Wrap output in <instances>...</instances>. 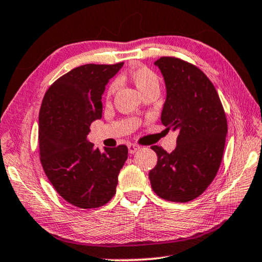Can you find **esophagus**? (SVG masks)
<instances>
[{"mask_svg": "<svg viewBox=\"0 0 262 262\" xmlns=\"http://www.w3.org/2000/svg\"><path fill=\"white\" fill-rule=\"evenodd\" d=\"M127 148H128V152L131 154H135L136 151H137V150L139 149V146L138 145H136V144H132V143H130V144L127 145Z\"/></svg>", "mask_w": 262, "mask_h": 262, "instance_id": "34e87169", "label": "esophagus"}]
</instances>
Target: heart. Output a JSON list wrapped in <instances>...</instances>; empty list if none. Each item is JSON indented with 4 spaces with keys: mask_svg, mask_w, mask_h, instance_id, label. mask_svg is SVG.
<instances>
[{
    "mask_svg": "<svg viewBox=\"0 0 262 262\" xmlns=\"http://www.w3.org/2000/svg\"><path fill=\"white\" fill-rule=\"evenodd\" d=\"M128 76H130L131 81L134 82V84L137 87L141 94L151 88L159 89V77H157V75L148 67H136L130 71ZM116 88L117 83L116 82H112V83L108 85V89H107V96L112 95L114 91H116Z\"/></svg>",
    "mask_w": 262,
    "mask_h": 262,
    "instance_id": "heart-1",
    "label": "heart"
}]
</instances>
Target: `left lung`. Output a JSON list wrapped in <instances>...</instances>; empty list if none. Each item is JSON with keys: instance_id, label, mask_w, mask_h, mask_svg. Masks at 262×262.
Wrapping results in <instances>:
<instances>
[{"instance_id": "1", "label": "left lung", "mask_w": 262, "mask_h": 262, "mask_svg": "<svg viewBox=\"0 0 262 262\" xmlns=\"http://www.w3.org/2000/svg\"><path fill=\"white\" fill-rule=\"evenodd\" d=\"M166 83L161 121L178 134L170 154L159 145L157 164L150 170L154 192L175 203L191 202L213 181L223 157L227 117L218 93L205 74L175 57L155 62Z\"/></svg>"}]
</instances>
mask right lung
<instances>
[{
	"label": "right lung",
	"instance_id": "add662e5",
	"mask_svg": "<svg viewBox=\"0 0 262 262\" xmlns=\"http://www.w3.org/2000/svg\"><path fill=\"white\" fill-rule=\"evenodd\" d=\"M124 63L85 64L59 77L45 93L39 112V152L57 193L81 209H95L116 194L127 146L100 151L87 139L102 117V94Z\"/></svg>",
	"mask_w": 262,
	"mask_h": 262
}]
</instances>
